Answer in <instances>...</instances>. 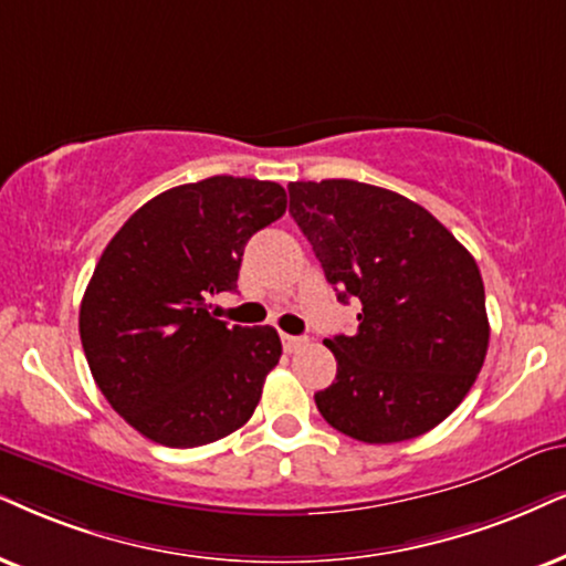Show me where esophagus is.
I'll list each match as a JSON object with an SVG mask.
<instances>
[{"label": "esophagus", "mask_w": 566, "mask_h": 566, "mask_svg": "<svg viewBox=\"0 0 566 566\" xmlns=\"http://www.w3.org/2000/svg\"><path fill=\"white\" fill-rule=\"evenodd\" d=\"M282 345H284V353H297V349L305 345V339H303V336L282 334Z\"/></svg>", "instance_id": "34e87169"}]
</instances>
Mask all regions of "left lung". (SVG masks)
Here are the masks:
<instances>
[{"label": "left lung", "instance_id": "obj_1", "mask_svg": "<svg viewBox=\"0 0 566 566\" xmlns=\"http://www.w3.org/2000/svg\"><path fill=\"white\" fill-rule=\"evenodd\" d=\"M290 213L357 332L324 345L336 378L316 407L366 443L423 436L454 412L481 374L489 316L478 263L423 206L355 180L290 182Z\"/></svg>", "mask_w": 566, "mask_h": 566}]
</instances>
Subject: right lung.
Listing matches in <instances>:
<instances>
[{"label":"right lung","instance_id":"add662e5","mask_svg":"<svg viewBox=\"0 0 566 566\" xmlns=\"http://www.w3.org/2000/svg\"><path fill=\"white\" fill-rule=\"evenodd\" d=\"M287 211L276 182L217 175L143 203L104 248L81 303L85 360L135 431L175 449L245 426L282 357L271 326H230L245 242Z\"/></svg>","mask_w":566,"mask_h":566}]
</instances>
